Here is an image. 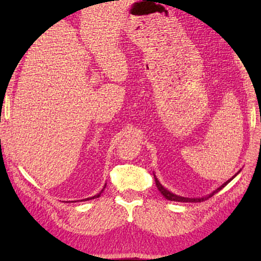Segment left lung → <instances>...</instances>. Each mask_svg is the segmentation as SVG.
<instances>
[{
    "label": "left lung",
    "mask_w": 261,
    "mask_h": 261,
    "mask_svg": "<svg viewBox=\"0 0 261 261\" xmlns=\"http://www.w3.org/2000/svg\"><path fill=\"white\" fill-rule=\"evenodd\" d=\"M236 176H237V175H234L233 177H236ZM153 177H154V181H156V186H157V188H158V191L163 194L164 197L169 199V201H175V202H203V201H205V199H207L208 197H212L215 193H218L219 191L222 190V188H223L224 186L228 185L229 182H230L232 179H233V177H232V178H230L228 181H225L222 186H220V187L218 188V190L214 191L212 194H210V195L206 196V197H201V198H188V197H182V196L175 195V194H173L171 192L167 191L162 184H160L159 180L156 178V176H153Z\"/></svg>",
    "instance_id": "left-lung-1"
}]
</instances>
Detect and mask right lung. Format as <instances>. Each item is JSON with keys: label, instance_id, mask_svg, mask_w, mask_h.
I'll use <instances>...</instances> for the list:
<instances>
[{"label": "right lung", "instance_id": "obj_1", "mask_svg": "<svg viewBox=\"0 0 261 261\" xmlns=\"http://www.w3.org/2000/svg\"><path fill=\"white\" fill-rule=\"evenodd\" d=\"M105 186H107V185H105ZM105 186H104V188H105ZM104 188H103V190L101 191V192H99L98 194H97V195H95V196H93V197H88V198H86L85 199V201H88V199H92V198H96V197H99V195H101V193L104 191Z\"/></svg>", "mask_w": 261, "mask_h": 261}]
</instances>
